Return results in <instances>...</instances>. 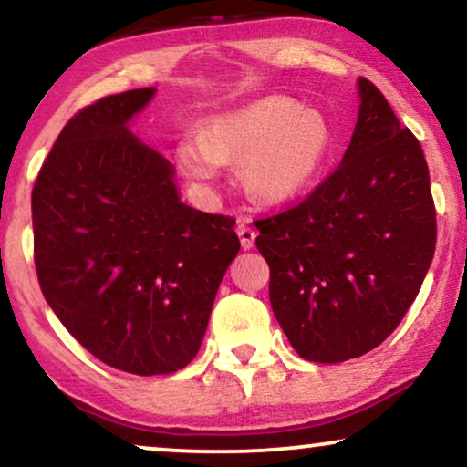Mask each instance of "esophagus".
I'll return each mask as SVG.
<instances>
[{
	"label": "esophagus",
	"mask_w": 467,
	"mask_h": 467,
	"mask_svg": "<svg viewBox=\"0 0 467 467\" xmlns=\"http://www.w3.org/2000/svg\"><path fill=\"white\" fill-rule=\"evenodd\" d=\"M238 238H240V244L244 251H248V248L254 246V238H257V232H254V227L251 225V221H240L238 223Z\"/></svg>",
	"instance_id": "1"
}]
</instances>
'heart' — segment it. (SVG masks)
Masks as SVG:
<instances>
[{
  "label": "heart",
  "mask_w": 467,
  "mask_h": 467,
  "mask_svg": "<svg viewBox=\"0 0 467 467\" xmlns=\"http://www.w3.org/2000/svg\"><path fill=\"white\" fill-rule=\"evenodd\" d=\"M334 152L336 138L323 112L291 98H264L210 119L203 133L182 136L176 161L203 187L219 181L225 163H240L248 197L276 206L302 195Z\"/></svg>",
  "instance_id": "obj_1"
}]
</instances>
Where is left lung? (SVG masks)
Returning a JSON list of instances; mask_svg holds the SVG:
<instances>
[{
    "label": "left lung",
    "mask_w": 467,
    "mask_h": 467,
    "mask_svg": "<svg viewBox=\"0 0 467 467\" xmlns=\"http://www.w3.org/2000/svg\"><path fill=\"white\" fill-rule=\"evenodd\" d=\"M340 165L299 206L254 223L274 317L304 359L342 363L385 342L436 251V210L419 140L366 78Z\"/></svg>",
    "instance_id": "obj_1"
}]
</instances>
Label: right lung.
Wrapping results in <instances>:
<instances>
[{
  "mask_svg": "<svg viewBox=\"0 0 467 467\" xmlns=\"http://www.w3.org/2000/svg\"><path fill=\"white\" fill-rule=\"evenodd\" d=\"M155 93L133 88L76 114L31 193L48 306L88 353L138 376L193 361L240 251L235 221L187 206L174 165L130 131Z\"/></svg>",
  "mask_w": 467,
  "mask_h": 467,
  "instance_id": "1",
  "label": "right lung"
}]
</instances>
